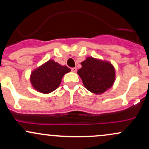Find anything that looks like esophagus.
<instances>
[{"mask_svg": "<svg viewBox=\"0 0 149 149\" xmlns=\"http://www.w3.org/2000/svg\"><path fill=\"white\" fill-rule=\"evenodd\" d=\"M76 71H77V69L76 67L71 68V71H72V72H76Z\"/></svg>", "mask_w": 149, "mask_h": 149, "instance_id": "34e87169", "label": "esophagus"}]
</instances>
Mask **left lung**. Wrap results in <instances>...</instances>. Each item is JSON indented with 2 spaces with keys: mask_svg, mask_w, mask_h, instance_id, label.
I'll return each instance as SVG.
<instances>
[{
  "mask_svg": "<svg viewBox=\"0 0 149 149\" xmlns=\"http://www.w3.org/2000/svg\"><path fill=\"white\" fill-rule=\"evenodd\" d=\"M81 65L78 73L89 91L100 95L113 84L115 69L109 62L88 57Z\"/></svg>",
  "mask_w": 149,
  "mask_h": 149,
  "instance_id": "1",
  "label": "left lung"
}]
</instances>
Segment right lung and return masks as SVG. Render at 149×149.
<instances>
[{
  "mask_svg": "<svg viewBox=\"0 0 149 149\" xmlns=\"http://www.w3.org/2000/svg\"><path fill=\"white\" fill-rule=\"evenodd\" d=\"M70 71L66 66L49 60L31 73V82L37 91L47 94L59 86L62 77Z\"/></svg>",
  "mask_w": 149,
  "mask_h": 149,
  "instance_id": "add662e5",
  "label": "right lung"
}]
</instances>
